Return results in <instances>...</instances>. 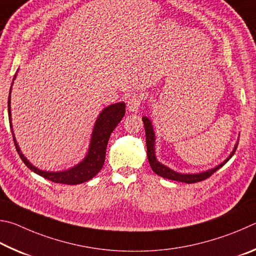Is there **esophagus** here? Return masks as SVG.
<instances>
[{"label": "esophagus", "instance_id": "esophagus-1", "mask_svg": "<svg viewBox=\"0 0 256 256\" xmlns=\"http://www.w3.org/2000/svg\"><path fill=\"white\" fill-rule=\"evenodd\" d=\"M140 104H142V96L134 94V96H132L128 98L127 109L132 112H137L140 109Z\"/></svg>", "mask_w": 256, "mask_h": 256}]
</instances>
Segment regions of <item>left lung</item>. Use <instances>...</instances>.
<instances>
[{
	"instance_id": "8db88e82",
	"label": "left lung",
	"mask_w": 256,
	"mask_h": 256,
	"mask_svg": "<svg viewBox=\"0 0 256 256\" xmlns=\"http://www.w3.org/2000/svg\"><path fill=\"white\" fill-rule=\"evenodd\" d=\"M142 121H144V127H145V132H146L147 158H148L150 168L156 174H158V176H162L164 178H168V180L184 182V183H188V184L204 181V180H206V178H208L209 176H212V174L217 171V170L220 168L222 165H225L228 160L232 158V156L234 155L235 150L237 148V145H238V142H236V145L234 146V150H232L230 155L228 156V158L224 160L222 163L217 165V166H214V168H210V170H207V171L199 172V173H178V172L173 171L172 168H170L168 166H166V165H164L160 162H158V158H156L155 132L153 129V124H152V121L148 116H142Z\"/></svg>"
}]
</instances>
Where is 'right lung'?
I'll use <instances>...</instances> for the list:
<instances>
[{
	"label": "right lung",
	"instance_id": "add662e5",
	"mask_svg": "<svg viewBox=\"0 0 256 256\" xmlns=\"http://www.w3.org/2000/svg\"><path fill=\"white\" fill-rule=\"evenodd\" d=\"M16 74L14 75V78H13V80H16ZM11 90H12V85L10 88V93H8V121H10L13 140H14L16 148L18 150V153H19L21 160H24V163L31 170V171L37 173L38 176L47 178V180L52 182L62 183V184H68V186L80 184V183L91 180L93 176H96V174L101 171L103 164H104L106 150V145H108V142H109L111 132L114 130L116 124L120 122L121 119H122L124 116V112H126L124 102L114 103V104L106 106L104 109L100 112L98 119L96 120V124H94L88 153L78 164H76L75 166L70 168L68 170H65V171L50 172V171H44V170L36 168L34 165L31 164L29 160H26V156L21 153L20 147L18 145L14 132H13V129H12Z\"/></svg>",
	"mask_w": 256,
	"mask_h": 256
}]
</instances>
